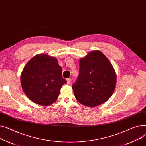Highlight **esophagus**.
<instances>
[{
	"instance_id": "esophagus-1",
	"label": "esophagus",
	"mask_w": 146,
	"mask_h": 146,
	"mask_svg": "<svg viewBox=\"0 0 146 146\" xmlns=\"http://www.w3.org/2000/svg\"><path fill=\"white\" fill-rule=\"evenodd\" d=\"M67 84H70V82H71V79L70 78H68V79H67Z\"/></svg>"
}]
</instances>
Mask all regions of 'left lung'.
I'll return each instance as SVG.
<instances>
[{"label":"left lung","instance_id":"left-lung-1","mask_svg":"<svg viewBox=\"0 0 146 146\" xmlns=\"http://www.w3.org/2000/svg\"><path fill=\"white\" fill-rule=\"evenodd\" d=\"M79 74L72 89L75 98L88 107L99 106L112 96L116 84L115 72L99 50L90 52L80 60Z\"/></svg>","mask_w":146,"mask_h":146}]
</instances>
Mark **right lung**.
Listing matches in <instances>:
<instances>
[{
	"instance_id": "1",
	"label": "right lung",
	"mask_w": 146,
	"mask_h": 146,
	"mask_svg": "<svg viewBox=\"0 0 146 146\" xmlns=\"http://www.w3.org/2000/svg\"><path fill=\"white\" fill-rule=\"evenodd\" d=\"M21 82L27 98L42 106L53 103L67 82L56 58L47 54H37L27 62L21 73Z\"/></svg>"
}]
</instances>
